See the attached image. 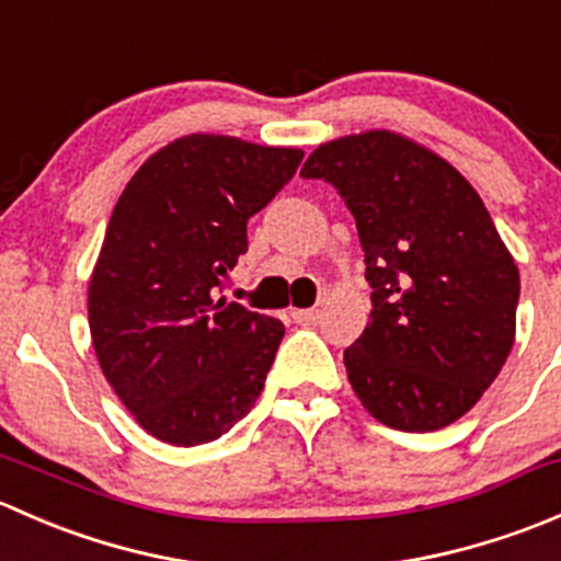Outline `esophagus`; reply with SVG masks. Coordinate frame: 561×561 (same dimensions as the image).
I'll use <instances>...</instances> for the list:
<instances>
[{"instance_id":"esophagus-1","label":"esophagus","mask_w":561,"mask_h":561,"mask_svg":"<svg viewBox=\"0 0 561 561\" xmlns=\"http://www.w3.org/2000/svg\"><path fill=\"white\" fill-rule=\"evenodd\" d=\"M290 317L298 325H314V322L320 320V309H293Z\"/></svg>"}]
</instances>
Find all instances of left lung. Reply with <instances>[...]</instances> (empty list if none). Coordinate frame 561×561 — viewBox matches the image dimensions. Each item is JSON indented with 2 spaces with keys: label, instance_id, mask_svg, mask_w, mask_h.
I'll use <instances>...</instances> for the list:
<instances>
[{
  "label": "left lung",
  "instance_id": "8db88e82",
  "mask_svg": "<svg viewBox=\"0 0 561 561\" xmlns=\"http://www.w3.org/2000/svg\"><path fill=\"white\" fill-rule=\"evenodd\" d=\"M355 217L371 322L344 350L371 417L437 432L478 404L516 339L518 265L483 201L426 146L390 129L320 144L301 168Z\"/></svg>",
  "mask_w": 561,
  "mask_h": 561
}]
</instances>
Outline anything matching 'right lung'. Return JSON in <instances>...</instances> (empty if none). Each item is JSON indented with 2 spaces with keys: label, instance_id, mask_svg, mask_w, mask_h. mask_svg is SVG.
<instances>
[{
  "label": "right lung",
  "instance_id": "obj_1",
  "mask_svg": "<svg viewBox=\"0 0 561 561\" xmlns=\"http://www.w3.org/2000/svg\"><path fill=\"white\" fill-rule=\"evenodd\" d=\"M301 160L195 133L124 186L89 279V331L105 380L151 437L211 443L257 401L285 325L217 293L247 252L249 217Z\"/></svg>",
  "mask_w": 561,
  "mask_h": 561
}]
</instances>
